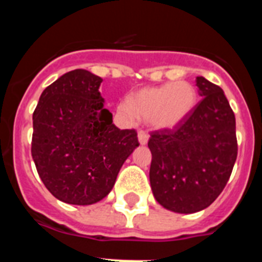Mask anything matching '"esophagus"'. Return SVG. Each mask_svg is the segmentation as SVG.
<instances>
[{
  "label": "esophagus",
  "mask_w": 262,
  "mask_h": 262,
  "mask_svg": "<svg viewBox=\"0 0 262 262\" xmlns=\"http://www.w3.org/2000/svg\"><path fill=\"white\" fill-rule=\"evenodd\" d=\"M138 139H139V143L142 145H145L148 143V139H149V136H148V134L145 133V131H139L138 133Z\"/></svg>",
  "instance_id": "esophagus-1"
}]
</instances>
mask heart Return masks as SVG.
<instances>
[{
  "label": "heart",
  "instance_id": "b5f03b06",
  "mask_svg": "<svg viewBox=\"0 0 262 262\" xmlns=\"http://www.w3.org/2000/svg\"><path fill=\"white\" fill-rule=\"evenodd\" d=\"M198 102V93L189 81L148 86L138 90L129 99L118 105V113L127 122L138 118L147 119L149 126L159 131H168L184 123Z\"/></svg>",
  "mask_w": 262,
  "mask_h": 262
}]
</instances>
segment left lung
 <instances>
[{
    "instance_id": "left-lung-1",
    "label": "left lung",
    "mask_w": 262,
    "mask_h": 262,
    "mask_svg": "<svg viewBox=\"0 0 262 262\" xmlns=\"http://www.w3.org/2000/svg\"><path fill=\"white\" fill-rule=\"evenodd\" d=\"M202 97L184 123L151 134L149 182L169 211L193 214L209 207L228 182L236 157L235 114L222 88L200 76Z\"/></svg>"
}]
</instances>
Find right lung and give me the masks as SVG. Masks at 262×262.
I'll return each instance as SVG.
<instances>
[{
	"instance_id": "right-lung-1",
	"label": "right lung",
	"mask_w": 262,
	"mask_h": 262,
	"mask_svg": "<svg viewBox=\"0 0 262 262\" xmlns=\"http://www.w3.org/2000/svg\"><path fill=\"white\" fill-rule=\"evenodd\" d=\"M102 78L75 69L46 88L32 114L31 155L39 177L69 205L99 202L139 147L135 129H119L103 107Z\"/></svg>"
}]
</instances>
